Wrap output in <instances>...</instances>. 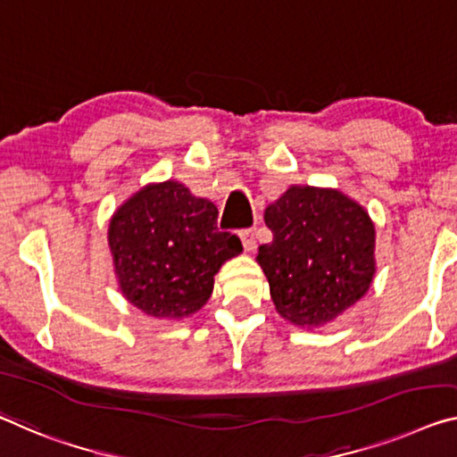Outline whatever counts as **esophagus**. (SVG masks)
<instances>
[{
  "mask_svg": "<svg viewBox=\"0 0 457 457\" xmlns=\"http://www.w3.org/2000/svg\"><path fill=\"white\" fill-rule=\"evenodd\" d=\"M238 237H241L243 241V247L247 251H253L257 247V241H255V233H253V228H243L238 230Z\"/></svg>",
  "mask_w": 457,
  "mask_h": 457,
  "instance_id": "34e87169",
  "label": "esophagus"
}]
</instances>
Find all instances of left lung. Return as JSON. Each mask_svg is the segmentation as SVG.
<instances>
[{
    "label": "left lung",
    "mask_w": 457,
    "mask_h": 457,
    "mask_svg": "<svg viewBox=\"0 0 457 457\" xmlns=\"http://www.w3.org/2000/svg\"><path fill=\"white\" fill-rule=\"evenodd\" d=\"M273 238L257 262L278 312L294 325L333 320L374 278V224L341 192L294 186L265 210Z\"/></svg>",
    "instance_id": "obj_1"
}]
</instances>
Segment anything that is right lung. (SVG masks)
I'll return each instance as SVG.
<instances>
[{"label":"right lung","instance_id":"right-lung-1","mask_svg":"<svg viewBox=\"0 0 457 457\" xmlns=\"http://www.w3.org/2000/svg\"><path fill=\"white\" fill-rule=\"evenodd\" d=\"M219 210L178 181L146 186L118 208L108 241L124 296L157 319H181L206 304L214 276L241 253L219 230Z\"/></svg>","mask_w":457,"mask_h":457}]
</instances>
